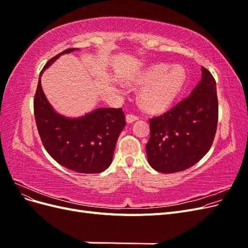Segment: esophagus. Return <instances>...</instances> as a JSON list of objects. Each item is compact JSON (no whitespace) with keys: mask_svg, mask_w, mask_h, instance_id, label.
Returning a JSON list of instances; mask_svg holds the SVG:
<instances>
[{"mask_svg":"<svg viewBox=\"0 0 248 248\" xmlns=\"http://www.w3.org/2000/svg\"><path fill=\"white\" fill-rule=\"evenodd\" d=\"M139 119V117H137V116H134V115H132V114H128L126 116V122L127 123H133L134 121H137V120Z\"/></svg>","mask_w":248,"mask_h":248,"instance_id":"34e87169","label":"esophagus"}]
</instances>
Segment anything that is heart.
I'll return each mask as SVG.
<instances>
[{
	"label": "heart",
	"instance_id": "obj_1",
	"mask_svg": "<svg viewBox=\"0 0 248 248\" xmlns=\"http://www.w3.org/2000/svg\"><path fill=\"white\" fill-rule=\"evenodd\" d=\"M187 80L183 66L157 64L141 71L133 85L142 88L140 103L146 110L162 111L170 107L182 92Z\"/></svg>",
	"mask_w": 248,
	"mask_h": 248
}]
</instances>
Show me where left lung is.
Segmentation results:
<instances>
[{"mask_svg": "<svg viewBox=\"0 0 248 248\" xmlns=\"http://www.w3.org/2000/svg\"><path fill=\"white\" fill-rule=\"evenodd\" d=\"M218 121V100L212 74L202 67V79L188 97L149 120L148 162L164 174L187 170L212 146Z\"/></svg>", "mask_w": 248, "mask_h": 248, "instance_id": "8db88e82", "label": "left lung"}]
</instances>
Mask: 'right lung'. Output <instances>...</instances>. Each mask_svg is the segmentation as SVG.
Listing matches in <instances>:
<instances>
[{
  "label": "right lung",
  "instance_id": "obj_1",
  "mask_svg": "<svg viewBox=\"0 0 248 248\" xmlns=\"http://www.w3.org/2000/svg\"><path fill=\"white\" fill-rule=\"evenodd\" d=\"M68 48L46 63L40 72L34 98V115L42 144L62 167L80 174H97L111 163L120 133L126 125L122 108H96L78 118L60 115L50 106L41 87L43 71Z\"/></svg>",
  "mask_w": 248,
  "mask_h": 248
}]
</instances>
